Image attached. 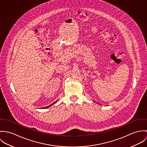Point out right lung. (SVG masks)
<instances>
[{
    "label": "right lung",
    "mask_w": 147,
    "mask_h": 147,
    "mask_svg": "<svg viewBox=\"0 0 147 147\" xmlns=\"http://www.w3.org/2000/svg\"><path fill=\"white\" fill-rule=\"evenodd\" d=\"M58 100H57V101H56L55 102H54L53 103H52V104H51V105H49V106H47V107H44V108H42V109H45V108H49V107H51V106H52L53 104H54L55 103H56L57 101Z\"/></svg>",
    "instance_id": "1"
}]
</instances>
